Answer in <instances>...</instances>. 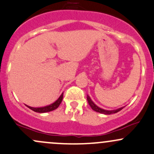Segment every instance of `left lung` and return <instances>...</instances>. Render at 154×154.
Masks as SVG:
<instances>
[{
	"mask_svg": "<svg viewBox=\"0 0 154 154\" xmlns=\"http://www.w3.org/2000/svg\"><path fill=\"white\" fill-rule=\"evenodd\" d=\"M87 100H88V104H89V106H91V108L94 111H97V112H99V113H101V114H115V113H117L118 111H121V110L124 108V107H122V108H118V109H116V110L108 111V110H104V109H103V108H100V107H98L97 106H96V105L93 103V101L91 100L90 97L88 96V95H87Z\"/></svg>",
	"mask_w": 154,
	"mask_h": 154,
	"instance_id": "obj_1",
	"label": "left lung"
}]
</instances>
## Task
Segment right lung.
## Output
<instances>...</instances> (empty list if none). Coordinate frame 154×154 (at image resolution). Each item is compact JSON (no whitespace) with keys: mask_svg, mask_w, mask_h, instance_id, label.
<instances>
[{"mask_svg":"<svg viewBox=\"0 0 154 154\" xmlns=\"http://www.w3.org/2000/svg\"><path fill=\"white\" fill-rule=\"evenodd\" d=\"M63 93L60 95V97L58 98L54 103L49 105V106H45V107H40V108H33V107L28 106V108H30V109L32 110V111L38 113H45V112H48V111H54V110H55L56 108H57L60 105L61 102H62L63 100Z\"/></svg>","mask_w":154,"mask_h":154,"instance_id":"1","label":"right lung"}]
</instances>
